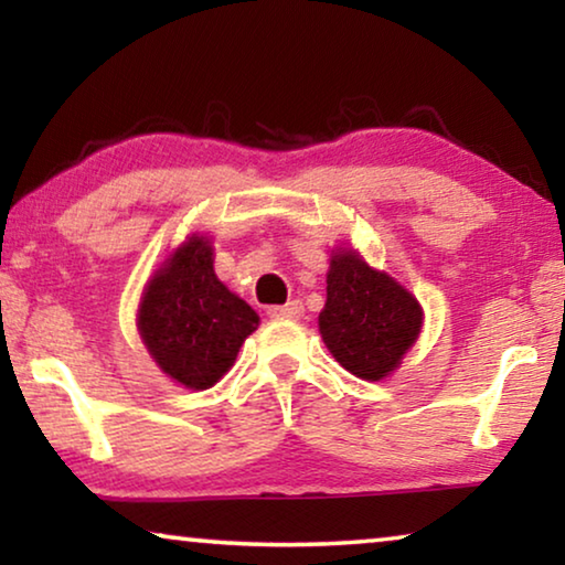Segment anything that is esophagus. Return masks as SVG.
Returning a JSON list of instances; mask_svg holds the SVG:
<instances>
[{
  "label": "esophagus",
  "mask_w": 565,
  "mask_h": 565,
  "mask_svg": "<svg viewBox=\"0 0 565 565\" xmlns=\"http://www.w3.org/2000/svg\"><path fill=\"white\" fill-rule=\"evenodd\" d=\"M268 317L271 319H301L303 317V307H301V301H289V303H284V307H271L268 309Z\"/></svg>",
  "instance_id": "esophagus-1"
}]
</instances>
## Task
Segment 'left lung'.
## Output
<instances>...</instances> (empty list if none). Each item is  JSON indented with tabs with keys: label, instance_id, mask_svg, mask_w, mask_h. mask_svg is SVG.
Returning a JSON list of instances; mask_svg holds the SVG:
<instances>
[{
	"label": "left lung",
	"instance_id": "1",
	"mask_svg": "<svg viewBox=\"0 0 565 565\" xmlns=\"http://www.w3.org/2000/svg\"><path fill=\"white\" fill-rule=\"evenodd\" d=\"M423 324V307L397 279L372 268L352 246L331 250L319 334L347 372L366 382L390 377Z\"/></svg>",
	"mask_w": 565,
	"mask_h": 565
}]
</instances>
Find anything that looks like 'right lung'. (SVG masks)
I'll list each match as a JSON object with an SVG mask.
<instances>
[{
  "mask_svg": "<svg viewBox=\"0 0 565 565\" xmlns=\"http://www.w3.org/2000/svg\"><path fill=\"white\" fill-rule=\"evenodd\" d=\"M213 241L191 234L150 276L138 331L150 360L185 390H209L258 327V315L213 271Z\"/></svg>",
  "mask_w": 565,
  "mask_h": 565,
  "instance_id": "obj_1",
  "label": "right lung"
}]
</instances>
